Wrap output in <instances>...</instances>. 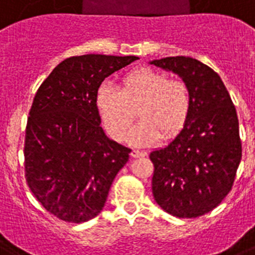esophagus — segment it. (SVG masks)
I'll return each mask as SVG.
<instances>
[{
  "mask_svg": "<svg viewBox=\"0 0 255 255\" xmlns=\"http://www.w3.org/2000/svg\"><path fill=\"white\" fill-rule=\"evenodd\" d=\"M144 156H146V152H144V150H136V149H133L131 152V157H133V158H138V157Z\"/></svg>",
  "mask_w": 255,
  "mask_h": 255,
  "instance_id": "1",
  "label": "esophagus"
}]
</instances>
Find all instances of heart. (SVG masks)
I'll return each instance as SVG.
<instances>
[{"label": "heart", "mask_w": 255, "mask_h": 255, "mask_svg": "<svg viewBox=\"0 0 255 255\" xmlns=\"http://www.w3.org/2000/svg\"><path fill=\"white\" fill-rule=\"evenodd\" d=\"M95 107L106 131L114 140H123L138 107L141 118L128 133V142L134 146L152 145L161 137L177 136L186 126L191 113L192 95L182 80L169 74L137 68L122 80V89L102 84L95 93Z\"/></svg>", "instance_id": "b5f03b06"}]
</instances>
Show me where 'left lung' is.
Here are the masks:
<instances>
[{
    "mask_svg": "<svg viewBox=\"0 0 255 255\" xmlns=\"http://www.w3.org/2000/svg\"><path fill=\"white\" fill-rule=\"evenodd\" d=\"M150 64L178 74L192 95L183 129L149 154L153 196L173 216H202L220 204L235 182L242 156L236 107L220 76L199 60L175 56Z\"/></svg>",
    "mask_w": 255,
    "mask_h": 255,
    "instance_id": "8db88e82",
    "label": "left lung"
}]
</instances>
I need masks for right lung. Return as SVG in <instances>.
<instances>
[{"label":"right lung","mask_w":255,"mask_h":255,"mask_svg":"<svg viewBox=\"0 0 255 255\" xmlns=\"http://www.w3.org/2000/svg\"><path fill=\"white\" fill-rule=\"evenodd\" d=\"M137 56H73L51 72L35 94L24 137L26 182L41 206L67 223L92 220L103 210L131 149L110 140L95 93Z\"/></svg>","instance_id":"add662e5"}]
</instances>
